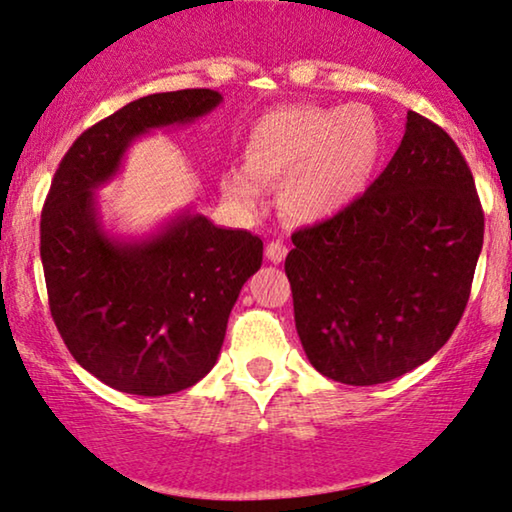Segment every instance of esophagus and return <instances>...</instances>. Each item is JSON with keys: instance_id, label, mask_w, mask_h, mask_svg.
I'll return each instance as SVG.
<instances>
[{"instance_id": "esophagus-1", "label": "esophagus", "mask_w": 512, "mask_h": 512, "mask_svg": "<svg viewBox=\"0 0 512 512\" xmlns=\"http://www.w3.org/2000/svg\"><path fill=\"white\" fill-rule=\"evenodd\" d=\"M264 255H267L269 262L281 264L285 260V255H288V248H285L283 241H269L267 250H264Z\"/></svg>"}]
</instances>
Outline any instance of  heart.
I'll use <instances>...</instances> for the list:
<instances>
[{"mask_svg": "<svg viewBox=\"0 0 512 512\" xmlns=\"http://www.w3.org/2000/svg\"><path fill=\"white\" fill-rule=\"evenodd\" d=\"M381 149L379 121L363 105L283 107L257 121L245 140L243 168L222 173V192L255 210L262 187L283 182V208L290 217L325 222L365 194Z\"/></svg>", "mask_w": 512, "mask_h": 512, "instance_id": "obj_1", "label": "heart"}]
</instances>
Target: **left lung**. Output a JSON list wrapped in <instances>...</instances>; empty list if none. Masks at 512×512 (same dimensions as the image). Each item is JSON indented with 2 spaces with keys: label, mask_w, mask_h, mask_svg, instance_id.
<instances>
[{
  "label": "left lung",
  "mask_w": 512,
  "mask_h": 512,
  "mask_svg": "<svg viewBox=\"0 0 512 512\" xmlns=\"http://www.w3.org/2000/svg\"><path fill=\"white\" fill-rule=\"evenodd\" d=\"M485 236L454 140L417 112L370 189L292 234L285 257L306 358L325 377L374 386L438 353L466 309Z\"/></svg>",
  "instance_id": "8db88e82"
}]
</instances>
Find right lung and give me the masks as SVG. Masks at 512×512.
I'll return each instance as SVG.
<instances>
[{"label":"right lung","mask_w":512,"mask_h":512,"mask_svg":"<svg viewBox=\"0 0 512 512\" xmlns=\"http://www.w3.org/2000/svg\"><path fill=\"white\" fill-rule=\"evenodd\" d=\"M222 95L210 88L128 102L81 133L53 175L42 210L51 316L74 360L121 393H177L220 356L243 283L262 267V238L180 210L147 234L102 222L98 189L121 173L135 140L192 126Z\"/></svg>","instance_id":"obj_1"}]
</instances>
